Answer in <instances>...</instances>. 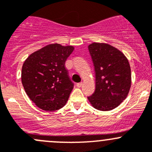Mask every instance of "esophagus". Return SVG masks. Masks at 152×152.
<instances>
[{
    "instance_id": "esophagus-1",
    "label": "esophagus",
    "mask_w": 152,
    "mask_h": 152,
    "mask_svg": "<svg viewBox=\"0 0 152 152\" xmlns=\"http://www.w3.org/2000/svg\"><path fill=\"white\" fill-rule=\"evenodd\" d=\"M82 85H83V83H77V84H76V86H77V87L80 88V87H81Z\"/></svg>"
}]
</instances>
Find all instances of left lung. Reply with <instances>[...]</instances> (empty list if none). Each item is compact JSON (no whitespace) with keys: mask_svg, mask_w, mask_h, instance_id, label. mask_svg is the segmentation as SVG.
<instances>
[{"mask_svg":"<svg viewBox=\"0 0 152 152\" xmlns=\"http://www.w3.org/2000/svg\"><path fill=\"white\" fill-rule=\"evenodd\" d=\"M88 48L95 72V90L88 100L99 110H111L120 104L129 92V62L122 52L106 43L93 42Z\"/></svg>","mask_w":152,"mask_h":152,"instance_id":"1","label":"left lung"}]
</instances>
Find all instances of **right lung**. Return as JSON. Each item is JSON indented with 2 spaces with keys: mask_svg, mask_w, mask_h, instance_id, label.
I'll return each instance as SVG.
<instances>
[{
  "mask_svg": "<svg viewBox=\"0 0 152 152\" xmlns=\"http://www.w3.org/2000/svg\"><path fill=\"white\" fill-rule=\"evenodd\" d=\"M73 46L50 44L31 53L21 69V82L27 96L38 107L55 111L67 102L74 83L65 63Z\"/></svg>",
  "mask_w": 152,
  "mask_h": 152,
  "instance_id": "right-lung-1",
  "label": "right lung"
}]
</instances>
